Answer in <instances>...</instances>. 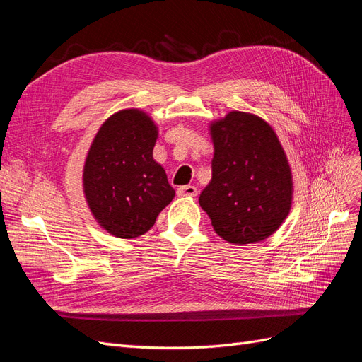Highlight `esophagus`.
I'll list each match as a JSON object with an SVG mask.
<instances>
[{
	"label": "esophagus",
	"mask_w": 362,
	"mask_h": 362,
	"mask_svg": "<svg viewBox=\"0 0 362 362\" xmlns=\"http://www.w3.org/2000/svg\"><path fill=\"white\" fill-rule=\"evenodd\" d=\"M178 194L180 196H190V198H194V196H198V189L194 187V185H181L178 189Z\"/></svg>",
	"instance_id": "esophagus-1"
}]
</instances>
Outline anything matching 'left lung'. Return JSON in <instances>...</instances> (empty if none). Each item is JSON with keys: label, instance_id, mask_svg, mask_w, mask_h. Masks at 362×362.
Segmentation results:
<instances>
[{"label": "left lung", "instance_id": "obj_1", "mask_svg": "<svg viewBox=\"0 0 362 362\" xmlns=\"http://www.w3.org/2000/svg\"><path fill=\"white\" fill-rule=\"evenodd\" d=\"M208 128L213 173L199 205L228 243L262 242L291 210L293 175L286 151L275 129L257 115L233 110Z\"/></svg>", "mask_w": 362, "mask_h": 362}]
</instances>
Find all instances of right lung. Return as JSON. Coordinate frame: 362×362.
Wrapping results in <instances>:
<instances>
[{
	"label": "right lung",
	"mask_w": 362,
	"mask_h": 362,
	"mask_svg": "<svg viewBox=\"0 0 362 362\" xmlns=\"http://www.w3.org/2000/svg\"><path fill=\"white\" fill-rule=\"evenodd\" d=\"M158 125L140 108H124L105 119L87 152L83 193L103 229L117 238L148 233L175 198L168 175L152 151Z\"/></svg>",
	"instance_id": "1"
}]
</instances>
